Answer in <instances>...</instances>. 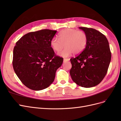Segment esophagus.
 <instances>
[{"mask_svg": "<svg viewBox=\"0 0 121 121\" xmlns=\"http://www.w3.org/2000/svg\"><path fill=\"white\" fill-rule=\"evenodd\" d=\"M69 60L67 59V58H64V63H65V62H66L67 61H68Z\"/></svg>", "mask_w": 121, "mask_h": 121, "instance_id": "obj_1", "label": "esophagus"}]
</instances>
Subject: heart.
I'll return each mask as SVG.
<instances>
[{
  "instance_id": "heart-1",
  "label": "heart",
  "mask_w": 121,
  "mask_h": 121,
  "mask_svg": "<svg viewBox=\"0 0 121 121\" xmlns=\"http://www.w3.org/2000/svg\"><path fill=\"white\" fill-rule=\"evenodd\" d=\"M58 39L53 38L50 40V46L54 52H58V56L67 57L73 53L77 55L81 53L85 49L88 43V37L85 32L74 29H67L60 32Z\"/></svg>"
}]
</instances>
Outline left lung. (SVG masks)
I'll use <instances>...</instances> for the list:
<instances>
[{"instance_id": "1", "label": "left lung", "mask_w": 121, "mask_h": 121, "mask_svg": "<svg viewBox=\"0 0 121 121\" xmlns=\"http://www.w3.org/2000/svg\"><path fill=\"white\" fill-rule=\"evenodd\" d=\"M87 34L85 49L76 57L70 59L69 71L73 81L85 88L99 84L104 78L111 60V52L107 38L92 28L79 27Z\"/></svg>"}]
</instances>
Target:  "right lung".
I'll return each mask as SVG.
<instances>
[{
	"label": "right lung",
	"mask_w": 121,
	"mask_h": 121,
	"mask_svg": "<svg viewBox=\"0 0 121 121\" xmlns=\"http://www.w3.org/2000/svg\"><path fill=\"white\" fill-rule=\"evenodd\" d=\"M56 31L43 29L30 32L17 42L13 48V65L23 84L33 90H41L54 81L63 58L56 56L50 40Z\"/></svg>",
	"instance_id": "obj_1"
}]
</instances>
